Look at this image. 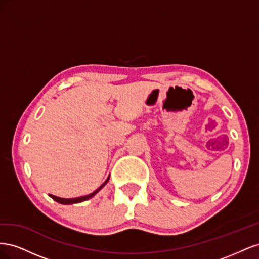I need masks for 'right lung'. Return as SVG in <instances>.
I'll list each match as a JSON object with an SVG mask.
<instances>
[{"mask_svg": "<svg viewBox=\"0 0 259 259\" xmlns=\"http://www.w3.org/2000/svg\"><path fill=\"white\" fill-rule=\"evenodd\" d=\"M109 178H110V176H109L108 178H107V180L106 182L101 185L98 189H96L95 191L94 192H92V193H90V194H88V195H83V197H79V198H73V199H64V198H59V197H56V195H53V194H49L50 197L53 199V200H55L56 202H58V203H60V204H65V205H69V204H75V203H80V202H83V201H86V200H89V199H91V198H93L94 195H95L101 188L103 187H105L106 186V184L108 183V180H109Z\"/></svg>", "mask_w": 259, "mask_h": 259, "instance_id": "add662e5", "label": "right lung"}]
</instances>
